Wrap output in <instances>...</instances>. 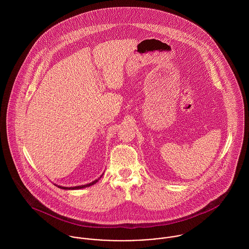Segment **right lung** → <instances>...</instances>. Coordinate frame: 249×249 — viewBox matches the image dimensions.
I'll return each mask as SVG.
<instances>
[{"label": "right lung", "mask_w": 249, "mask_h": 249, "mask_svg": "<svg viewBox=\"0 0 249 249\" xmlns=\"http://www.w3.org/2000/svg\"><path fill=\"white\" fill-rule=\"evenodd\" d=\"M102 177H103V176H101V178H102ZM100 178H98V179L94 180L93 182H91V183H89V184H86V185L75 186V187H62V186H57V187H58V188H60V189H64V190H76V189H82V188H85V187H89V186H92V185L96 184V183H97V182L100 180Z\"/></svg>", "instance_id": "right-lung-1"}]
</instances>
